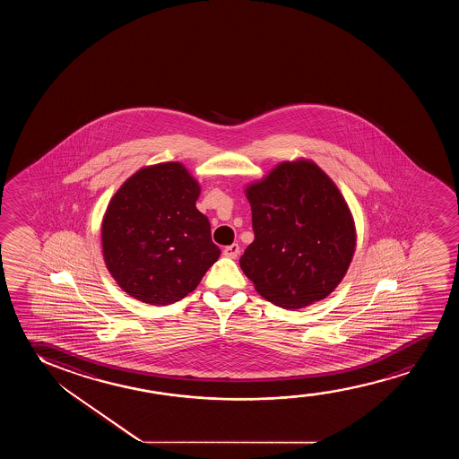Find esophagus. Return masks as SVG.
<instances>
[{"mask_svg": "<svg viewBox=\"0 0 459 459\" xmlns=\"http://www.w3.org/2000/svg\"><path fill=\"white\" fill-rule=\"evenodd\" d=\"M222 254H224V255L229 258H237L238 257L239 254V246L237 245V243H233V245L230 246H226V247H224V251H222Z\"/></svg>", "mask_w": 459, "mask_h": 459, "instance_id": "34e87169", "label": "esophagus"}]
</instances>
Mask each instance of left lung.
Instances as JSON below:
<instances>
[{
    "label": "left lung",
    "instance_id": "1",
    "mask_svg": "<svg viewBox=\"0 0 459 459\" xmlns=\"http://www.w3.org/2000/svg\"><path fill=\"white\" fill-rule=\"evenodd\" d=\"M255 238L239 266L264 299L302 308L331 295L356 251L351 210L312 160L282 161L246 186Z\"/></svg>",
    "mask_w": 459,
    "mask_h": 459
}]
</instances>
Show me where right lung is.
Returning a JSON list of instances; mask_svg holds the SVG:
<instances>
[{
    "mask_svg": "<svg viewBox=\"0 0 459 459\" xmlns=\"http://www.w3.org/2000/svg\"><path fill=\"white\" fill-rule=\"evenodd\" d=\"M201 185L178 161L141 168L122 183L101 222L109 274L152 306L180 301L220 258L210 222L195 208Z\"/></svg>",
    "mask_w": 459,
    "mask_h": 459,
    "instance_id": "obj_1",
    "label": "right lung"
}]
</instances>
